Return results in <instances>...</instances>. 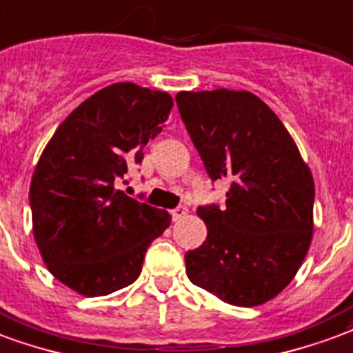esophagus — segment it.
Listing matches in <instances>:
<instances>
[{"label":"esophagus","mask_w":353,"mask_h":353,"mask_svg":"<svg viewBox=\"0 0 353 353\" xmlns=\"http://www.w3.org/2000/svg\"><path fill=\"white\" fill-rule=\"evenodd\" d=\"M171 216H173V221H180V219H184L188 216V208L186 206H179V208H174L171 212Z\"/></svg>","instance_id":"esophagus-1"}]
</instances>
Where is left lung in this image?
<instances>
[{
  "instance_id": "1",
  "label": "left lung",
  "mask_w": 353,
  "mask_h": 353,
  "mask_svg": "<svg viewBox=\"0 0 353 353\" xmlns=\"http://www.w3.org/2000/svg\"><path fill=\"white\" fill-rule=\"evenodd\" d=\"M174 100L208 176L230 184L223 208H197L208 234L186 253L188 277L225 303L262 305L294 279L311 245V169L253 92L182 91Z\"/></svg>"
}]
</instances>
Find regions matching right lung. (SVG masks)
I'll list each match as a JSON object with an SVG mask.
<instances>
[{"label": "right lung", "mask_w": 353, "mask_h": 353, "mask_svg": "<svg viewBox=\"0 0 353 353\" xmlns=\"http://www.w3.org/2000/svg\"><path fill=\"white\" fill-rule=\"evenodd\" d=\"M173 108L167 92L113 83L55 130L29 188L33 236L50 274L81 296H108L141 274L165 210L119 190Z\"/></svg>", "instance_id": "add662e5"}]
</instances>
